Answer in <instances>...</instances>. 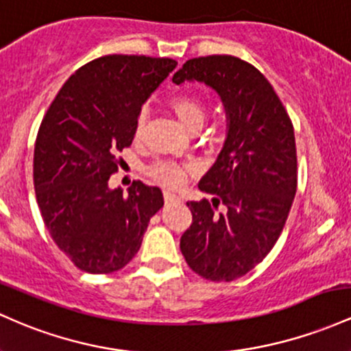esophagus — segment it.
I'll use <instances>...</instances> for the list:
<instances>
[{"instance_id": "1", "label": "esophagus", "mask_w": 351, "mask_h": 351, "mask_svg": "<svg viewBox=\"0 0 351 351\" xmlns=\"http://www.w3.org/2000/svg\"><path fill=\"white\" fill-rule=\"evenodd\" d=\"M165 202L167 203H175V202H180V196L169 193V191H165Z\"/></svg>"}]
</instances>
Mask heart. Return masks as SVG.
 <instances>
[{
    "mask_svg": "<svg viewBox=\"0 0 351 351\" xmlns=\"http://www.w3.org/2000/svg\"><path fill=\"white\" fill-rule=\"evenodd\" d=\"M169 110L173 111L180 125L188 132H193L195 128H202L203 121L206 117V108L199 98L193 95H176L169 99ZM146 121V114L140 113L136 118V125H134V136L140 138L143 133ZM190 167L176 163H168V161H161V163L153 165L149 168V175L161 183L163 186L168 188H178L182 186L186 180Z\"/></svg>",
    "mask_w": 351,
    "mask_h": 351,
    "instance_id": "b5f03b06",
    "label": "heart"
}]
</instances>
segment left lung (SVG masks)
Returning <instances> with one entry per match:
<instances>
[{
    "mask_svg": "<svg viewBox=\"0 0 351 351\" xmlns=\"http://www.w3.org/2000/svg\"><path fill=\"white\" fill-rule=\"evenodd\" d=\"M202 82L226 111V140L198 188L213 195L188 202L193 221L180 248L188 267L211 282H233L256 267L280 238L296 193L291 119L268 80L228 55L188 60L173 83ZM219 202L227 206L217 214Z\"/></svg>",
    "mask_w": 351,
    "mask_h": 351,
    "instance_id": "obj_1",
    "label": "left lung"
}]
</instances>
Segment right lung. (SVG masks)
Wrapping results in <instances>:
<instances>
[{
	"instance_id": "add662e5",
	"label": "right lung",
	"mask_w": 351,
	"mask_h": 351,
	"mask_svg": "<svg viewBox=\"0 0 351 351\" xmlns=\"http://www.w3.org/2000/svg\"><path fill=\"white\" fill-rule=\"evenodd\" d=\"M169 58L108 55L76 69L49 105L33 180L41 217L58 248L86 273L121 269L163 206L158 186L110 190L117 153L128 148L141 106L176 68Z\"/></svg>"
}]
</instances>
